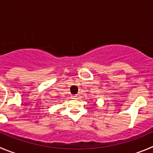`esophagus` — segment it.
I'll list each match as a JSON object with an SVG mask.
<instances>
[{"mask_svg": "<svg viewBox=\"0 0 153 153\" xmlns=\"http://www.w3.org/2000/svg\"><path fill=\"white\" fill-rule=\"evenodd\" d=\"M72 99H75V100L78 99V95H73V96H72Z\"/></svg>", "mask_w": 153, "mask_h": 153, "instance_id": "1", "label": "esophagus"}]
</instances>
